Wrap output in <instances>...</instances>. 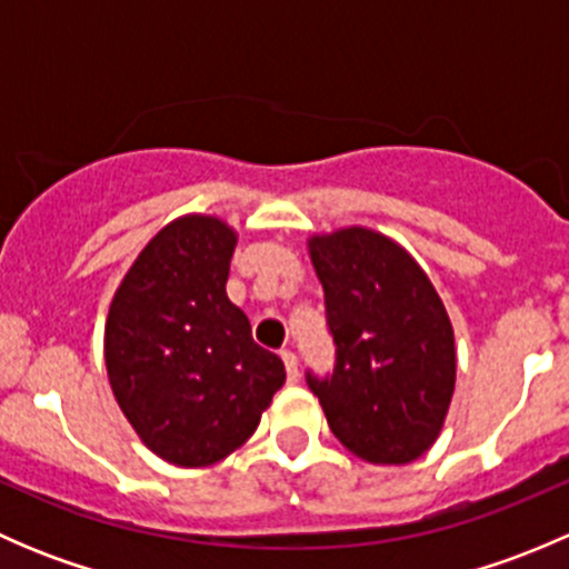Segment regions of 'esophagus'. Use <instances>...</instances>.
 Listing matches in <instances>:
<instances>
[{
  "instance_id": "34e87169",
  "label": "esophagus",
  "mask_w": 569,
  "mask_h": 569,
  "mask_svg": "<svg viewBox=\"0 0 569 569\" xmlns=\"http://www.w3.org/2000/svg\"><path fill=\"white\" fill-rule=\"evenodd\" d=\"M280 358H283L286 377H289V382L300 380V363H297V355L291 352V349H283V352H280Z\"/></svg>"
}]
</instances>
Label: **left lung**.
<instances>
[{
	"instance_id": "left-lung-1",
	"label": "left lung",
	"mask_w": 569,
	"mask_h": 569,
	"mask_svg": "<svg viewBox=\"0 0 569 569\" xmlns=\"http://www.w3.org/2000/svg\"><path fill=\"white\" fill-rule=\"evenodd\" d=\"M336 366L306 382L360 460L405 465L438 440L455 393V330L427 272L369 228L308 242Z\"/></svg>"
}]
</instances>
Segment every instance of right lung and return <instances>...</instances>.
<instances>
[{
	"mask_svg": "<svg viewBox=\"0 0 569 569\" xmlns=\"http://www.w3.org/2000/svg\"><path fill=\"white\" fill-rule=\"evenodd\" d=\"M237 233L178 217L137 256L104 330L109 386L142 443L181 468L226 460L286 382L226 295Z\"/></svg>",
	"mask_w": 569,
	"mask_h": 569,
	"instance_id": "add662e5",
	"label": "right lung"
}]
</instances>
